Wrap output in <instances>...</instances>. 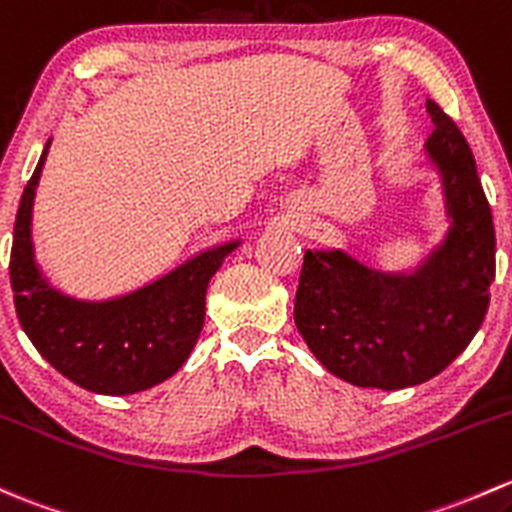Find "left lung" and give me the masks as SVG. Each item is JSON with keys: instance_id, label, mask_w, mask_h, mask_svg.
Here are the masks:
<instances>
[{"instance_id": "1", "label": "left lung", "mask_w": 512, "mask_h": 512, "mask_svg": "<svg viewBox=\"0 0 512 512\" xmlns=\"http://www.w3.org/2000/svg\"><path fill=\"white\" fill-rule=\"evenodd\" d=\"M429 157L444 176L449 238L412 277H385L343 252H309L301 265L294 324L326 370L358 387L427 383L456 358L488 311L496 279V230L476 159L434 100Z\"/></svg>"}]
</instances>
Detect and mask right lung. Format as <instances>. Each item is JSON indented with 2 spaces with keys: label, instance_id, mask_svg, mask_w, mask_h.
Returning a JSON list of instances; mask_svg holds the SVG:
<instances>
[{
  "label": "right lung",
  "instance_id": "right-lung-1",
  "mask_svg": "<svg viewBox=\"0 0 512 512\" xmlns=\"http://www.w3.org/2000/svg\"><path fill=\"white\" fill-rule=\"evenodd\" d=\"M48 144L21 193L14 223V306L26 336L61 375L98 395H132L164 383L186 363L206 319V289L238 242L203 252L122 299L85 304L43 282L31 247V206Z\"/></svg>",
  "mask_w": 512,
  "mask_h": 512
}]
</instances>
